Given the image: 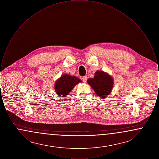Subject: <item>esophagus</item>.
<instances>
[{
    "instance_id": "1",
    "label": "esophagus",
    "mask_w": 159,
    "mask_h": 159,
    "mask_svg": "<svg viewBox=\"0 0 159 159\" xmlns=\"http://www.w3.org/2000/svg\"><path fill=\"white\" fill-rule=\"evenodd\" d=\"M87 79H88V77H87V76H83V77H82V80H83V82H86V81H87Z\"/></svg>"
}]
</instances>
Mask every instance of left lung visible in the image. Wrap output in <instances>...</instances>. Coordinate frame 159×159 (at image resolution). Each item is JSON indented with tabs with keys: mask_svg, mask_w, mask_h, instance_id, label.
<instances>
[{
	"mask_svg": "<svg viewBox=\"0 0 159 159\" xmlns=\"http://www.w3.org/2000/svg\"><path fill=\"white\" fill-rule=\"evenodd\" d=\"M87 82L101 98L107 97L113 86V78L102 71H97L94 77L88 79Z\"/></svg>",
	"mask_w": 159,
	"mask_h": 159,
	"instance_id": "8db88e82",
	"label": "left lung"
}]
</instances>
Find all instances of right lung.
Instances as JSON below:
<instances>
[{"instance_id":"right-lung-1","label":"right lung","mask_w":159,"mask_h":159,"mask_svg":"<svg viewBox=\"0 0 159 159\" xmlns=\"http://www.w3.org/2000/svg\"><path fill=\"white\" fill-rule=\"evenodd\" d=\"M81 82L80 79L76 76L63 75L58 79L55 84V91L60 97L67 96L77 84Z\"/></svg>"}]
</instances>
